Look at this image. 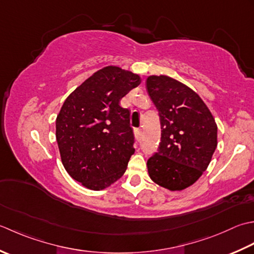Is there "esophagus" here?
Listing matches in <instances>:
<instances>
[{
	"mask_svg": "<svg viewBox=\"0 0 254 254\" xmlns=\"http://www.w3.org/2000/svg\"><path fill=\"white\" fill-rule=\"evenodd\" d=\"M133 132H134V137H136L137 140H140V138H141V129L134 128Z\"/></svg>",
	"mask_w": 254,
	"mask_h": 254,
	"instance_id": "obj_1",
	"label": "esophagus"
}]
</instances>
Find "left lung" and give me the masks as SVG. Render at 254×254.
<instances>
[{
  "label": "left lung",
  "mask_w": 254,
  "mask_h": 254,
  "mask_svg": "<svg viewBox=\"0 0 254 254\" xmlns=\"http://www.w3.org/2000/svg\"><path fill=\"white\" fill-rule=\"evenodd\" d=\"M148 95L161 123L158 152L148 160L149 177L169 190H183L197 181L217 147L214 116L199 95L168 75H149Z\"/></svg>",
  "instance_id": "1"
}]
</instances>
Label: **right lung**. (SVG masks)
Wrapping results in <instances>:
<instances>
[{"label":"right lung","instance_id":"add662e5","mask_svg":"<svg viewBox=\"0 0 254 254\" xmlns=\"http://www.w3.org/2000/svg\"><path fill=\"white\" fill-rule=\"evenodd\" d=\"M140 76L116 65L96 71L66 97L56 120L61 161L70 177L92 190L123 177L134 152L130 113L122 98Z\"/></svg>","mask_w":254,"mask_h":254}]
</instances>
